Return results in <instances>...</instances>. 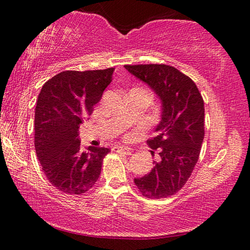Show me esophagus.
Instances as JSON below:
<instances>
[{
	"label": "esophagus",
	"instance_id": "1",
	"mask_svg": "<svg viewBox=\"0 0 250 250\" xmlns=\"http://www.w3.org/2000/svg\"><path fill=\"white\" fill-rule=\"evenodd\" d=\"M112 151L123 153V155H131L132 153V150L129 148H125V146H114V148H112Z\"/></svg>",
	"mask_w": 250,
	"mask_h": 250
}]
</instances>
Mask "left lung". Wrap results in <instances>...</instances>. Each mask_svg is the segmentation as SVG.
Listing matches in <instances>:
<instances>
[{
    "instance_id": "left-lung-1",
    "label": "left lung",
    "mask_w": 250,
    "mask_h": 250,
    "mask_svg": "<svg viewBox=\"0 0 250 250\" xmlns=\"http://www.w3.org/2000/svg\"><path fill=\"white\" fill-rule=\"evenodd\" d=\"M126 70L145 82L162 101V119L155 138L146 141L158 149L159 162L151 172L134 179L143 196L162 199L183 188L199 158L205 135L204 100L194 82L167 64H126Z\"/></svg>"
}]
</instances>
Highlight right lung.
Listing matches in <instances>:
<instances>
[{
  "label": "right lung",
  "mask_w": 250,
  "mask_h": 250,
  "mask_svg": "<svg viewBox=\"0 0 250 250\" xmlns=\"http://www.w3.org/2000/svg\"><path fill=\"white\" fill-rule=\"evenodd\" d=\"M115 68L67 70L42 86L35 108V150L49 182L68 194L91 189L108 148L81 146L78 128L93 112Z\"/></svg>",
  "instance_id": "add662e5"
}]
</instances>
